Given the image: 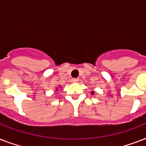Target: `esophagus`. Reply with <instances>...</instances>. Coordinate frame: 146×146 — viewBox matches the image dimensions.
I'll return each instance as SVG.
<instances>
[{"label":"esophagus","mask_w":146,"mask_h":146,"mask_svg":"<svg viewBox=\"0 0 146 146\" xmlns=\"http://www.w3.org/2000/svg\"><path fill=\"white\" fill-rule=\"evenodd\" d=\"M72 82H79V79H78V78H76V79H73V80H72Z\"/></svg>","instance_id":"34e87169"}]
</instances>
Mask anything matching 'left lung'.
Masks as SVG:
<instances>
[{"label": "left lung", "instance_id": "8db88e82", "mask_svg": "<svg viewBox=\"0 0 146 146\" xmlns=\"http://www.w3.org/2000/svg\"><path fill=\"white\" fill-rule=\"evenodd\" d=\"M91 94H92V95H93V94H94V92H92Z\"/></svg>", "mask_w": 146, "mask_h": 146}]
</instances>
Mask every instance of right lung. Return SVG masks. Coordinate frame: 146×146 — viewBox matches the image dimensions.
<instances>
[{"label":"right lung","instance_id":"obj_1","mask_svg":"<svg viewBox=\"0 0 146 146\" xmlns=\"http://www.w3.org/2000/svg\"><path fill=\"white\" fill-rule=\"evenodd\" d=\"M60 88H61V86H60ZM57 90H58V88H56V92H57Z\"/></svg>","mask_w":146,"mask_h":146}]
</instances>
